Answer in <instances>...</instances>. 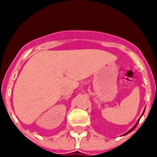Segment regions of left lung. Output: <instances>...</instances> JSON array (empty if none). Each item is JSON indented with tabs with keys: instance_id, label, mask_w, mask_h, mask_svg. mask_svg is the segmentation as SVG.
I'll return each instance as SVG.
<instances>
[{
	"instance_id": "obj_1",
	"label": "left lung",
	"mask_w": 157,
	"mask_h": 157,
	"mask_svg": "<svg viewBox=\"0 0 157 157\" xmlns=\"http://www.w3.org/2000/svg\"><path fill=\"white\" fill-rule=\"evenodd\" d=\"M143 114H144V112H143ZM143 114H142V116H143ZM139 121H138V122H137V123H136V124H135V125H134V126L133 127V128H132L131 129H130V130H129V131L127 132V133H125V134H124V135H125V134H129V133H130V132H131V131H133V130H134V129H135V128H136V126H137V125H138V124H139Z\"/></svg>"
}]
</instances>
